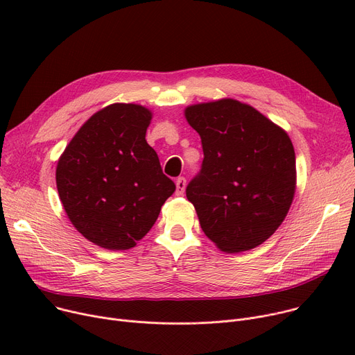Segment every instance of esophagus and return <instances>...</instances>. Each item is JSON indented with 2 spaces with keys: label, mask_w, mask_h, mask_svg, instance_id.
Instances as JSON below:
<instances>
[{
  "label": "esophagus",
  "mask_w": 355,
  "mask_h": 355,
  "mask_svg": "<svg viewBox=\"0 0 355 355\" xmlns=\"http://www.w3.org/2000/svg\"><path fill=\"white\" fill-rule=\"evenodd\" d=\"M185 184H187V181H185L184 177H178L175 180V185H177V190H175V194L177 196H182L184 191H185Z\"/></svg>",
  "instance_id": "esophagus-1"
}]
</instances>
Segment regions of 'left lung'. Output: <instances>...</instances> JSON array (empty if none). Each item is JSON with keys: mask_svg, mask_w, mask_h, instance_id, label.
Returning <instances> with one entry per match:
<instances>
[{"mask_svg": "<svg viewBox=\"0 0 355 355\" xmlns=\"http://www.w3.org/2000/svg\"><path fill=\"white\" fill-rule=\"evenodd\" d=\"M202 145L187 198L200 226L223 252L250 250L282 225L296 187L293 145L282 128L234 99L185 109Z\"/></svg>", "mask_w": 355, "mask_h": 355, "instance_id": "1", "label": "left lung"}]
</instances>
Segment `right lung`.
Instances as JSON below:
<instances>
[{
    "label": "right lung",
    "mask_w": 355,
    "mask_h": 355,
    "mask_svg": "<svg viewBox=\"0 0 355 355\" xmlns=\"http://www.w3.org/2000/svg\"><path fill=\"white\" fill-rule=\"evenodd\" d=\"M151 118L135 103L103 107L82 125L55 168L71 225L103 249L134 248L175 191L145 139Z\"/></svg>",
    "instance_id": "1"
}]
</instances>
